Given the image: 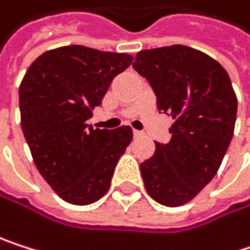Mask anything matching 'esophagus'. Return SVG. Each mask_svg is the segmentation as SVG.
Instances as JSON below:
<instances>
[{"label":"esophagus","instance_id":"34e87169","mask_svg":"<svg viewBox=\"0 0 250 250\" xmlns=\"http://www.w3.org/2000/svg\"><path fill=\"white\" fill-rule=\"evenodd\" d=\"M133 135H135V138H142V136H144V132H141V130H133Z\"/></svg>","mask_w":250,"mask_h":250}]
</instances>
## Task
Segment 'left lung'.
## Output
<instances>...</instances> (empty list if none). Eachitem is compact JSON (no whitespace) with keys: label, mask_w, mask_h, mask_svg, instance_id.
<instances>
[{"label":"left lung","mask_w":250,"mask_h":250,"mask_svg":"<svg viewBox=\"0 0 250 250\" xmlns=\"http://www.w3.org/2000/svg\"><path fill=\"white\" fill-rule=\"evenodd\" d=\"M133 68L152 86L158 109L174 120L170 142H155V154L141 164L145 189L161 205H185L214 179L231 142V80L218 61L185 45L141 51Z\"/></svg>","instance_id":"obj_1"}]
</instances>
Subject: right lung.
Instances as JSON below:
<instances>
[{
  "label": "right lung",
  "mask_w": 250,
  "mask_h": 250,
  "mask_svg": "<svg viewBox=\"0 0 250 250\" xmlns=\"http://www.w3.org/2000/svg\"><path fill=\"white\" fill-rule=\"evenodd\" d=\"M132 61L129 54L60 46L39 55L20 83L21 130L33 163L68 204L89 205L101 199L133 139L130 126L101 130L86 123L112 79Z\"/></svg>",
  "instance_id": "right-lung-1"
}]
</instances>
